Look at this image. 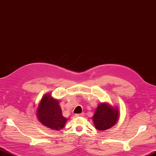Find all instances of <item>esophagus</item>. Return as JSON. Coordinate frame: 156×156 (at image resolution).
<instances>
[{"label": "esophagus", "mask_w": 156, "mask_h": 156, "mask_svg": "<svg viewBox=\"0 0 156 156\" xmlns=\"http://www.w3.org/2000/svg\"><path fill=\"white\" fill-rule=\"evenodd\" d=\"M84 115V113H81V114H76V117H80V116H83Z\"/></svg>", "instance_id": "34e87169"}]
</instances>
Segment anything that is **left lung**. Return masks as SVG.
<instances>
[{"label": "left lung", "mask_w": 156, "mask_h": 156, "mask_svg": "<svg viewBox=\"0 0 156 156\" xmlns=\"http://www.w3.org/2000/svg\"><path fill=\"white\" fill-rule=\"evenodd\" d=\"M119 118V110L108 103H101L96 109L92 117L95 128L98 130L110 129L116 124Z\"/></svg>", "instance_id": "left-lung-1"}]
</instances>
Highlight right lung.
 <instances>
[{
	"label": "right lung",
	"instance_id": "right-lung-1",
	"mask_svg": "<svg viewBox=\"0 0 156 156\" xmlns=\"http://www.w3.org/2000/svg\"><path fill=\"white\" fill-rule=\"evenodd\" d=\"M37 116L42 125L55 131L62 129L67 122V119L62 115L59 101L49 94L42 98L37 110Z\"/></svg>",
	"mask_w": 156,
	"mask_h": 156
}]
</instances>
